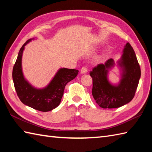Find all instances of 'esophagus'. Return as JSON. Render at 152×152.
Masks as SVG:
<instances>
[{
    "instance_id": "1",
    "label": "esophagus",
    "mask_w": 152,
    "mask_h": 152,
    "mask_svg": "<svg viewBox=\"0 0 152 152\" xmlns=\"http://www.w3.org/2000/svg\"><path fill=\"white\" fill-rule=\"evenodd\" d=\"M80 72H81L82 74H86L87 72H88V69H87L86 66H83L81 69Z\"/></svg>"
}]
</instances>
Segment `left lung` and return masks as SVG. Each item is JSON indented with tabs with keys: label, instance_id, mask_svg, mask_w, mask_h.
Instances as JSON below:
<instances>
[{
	"label": "left lung",
	"instance_id": "8db88e82",
	"mask_svg": "<svg viewBox=\"0 0 152 152\" xmlns=\"http://www.w3.org/2000/svg\"><path fill=\"white\" fill-rule=\"evenodd\" d=\"M115 65L114 59H110L104 64H99L90 72L93 79V96L102 108H119L131 101L139 82L140 67L129 42L124 47L120 59L117 61L120 69V81L117 84H112L108 74Z\"/></svg>",
	"mask_w": 152,
	"mask_h": 152
}]
</instances>
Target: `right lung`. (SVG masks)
Masks as SVG:
<instances>
[{
    "label": "right lung",
    "mask_w": 152,
    "mask_h": 152,
    "mask_svg": "<svg viewBox=\"0 0 152 152\" xmlns=\"http://www.w3.org/2000/svg\"><path fill=\"white\" fill-rule=\"evenodd\" d=\"M33 40L34 38L28 40L19 51L13 68V81L18 97L24 104L41 112L51 111L59 105L65 86L76 78L78 70L61 68L47 86L34 88L25 78L21 63L25 46Z\"/></svg>",
    "instance_id": "obj_1"
}]
</instances>
